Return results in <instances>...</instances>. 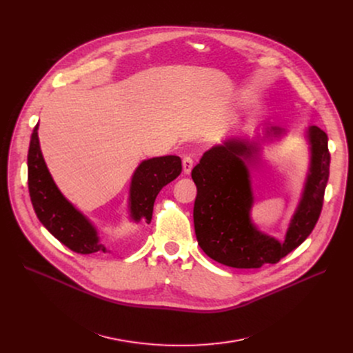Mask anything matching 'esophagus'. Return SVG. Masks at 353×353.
<instances>
[{"label":"esophagus","mask_w":353,"mask_h":353,"mask_svg":"<svg viewBox=\"0 0 353 353\" xmlns=\"http://www.w3.org/2000/svg\"><path fill=\"white\" fill-rule=\"evenodd\" d=\"M192 166H194V161H192V158L185 157V158L183 159V172H184L185 174H190V173H191Z\"/></svg>","instance_id":"esophagus-1"}]
</instances>
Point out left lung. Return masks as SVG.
I'll list each match as a JSON object with an SVG mask.
<instances>
[{
	"instance_id": "8db88e82",
	"label": "left lung",
	"mask_w": 353,
	"mask_h": 353,
	"mask_svg": "<svg viewBox=\"0 0 353 353\" xmlns=\"http://www.w3.org/2000/svg\"><path fill=\"white\" fill-rule=\"evenodd\" d=\"M283 135V128L267 127L251 139L228 138L208 149L192 169L191 177L196 185L195 236L212 260L233 268L276 264L314 229L330 176L328 137L316 125L306 130L309 172L283 241L261 232L251 219L254 194L250 168L260 159L263 145L279 141Z\"/></svg>"
}]
</instances>
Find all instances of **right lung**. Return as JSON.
Wrapping results in <instances>:
<instances>
[{"label": "right lung", "mask_w": 353, "mask_h": 353, "mask_svg": "<svg viewBox=\"0 0 353 353\" xmlns=\"http://www.w3.org/2000/svg\"><path fill=\"white\" fill-rule=\"evenodd\" d=\"M36 124L28 152V185L33 210L41 225L64 245L79 254L110 253L96 226L64 196L50 174L39 142ZM181 173V159L174 155L142 161L135 169L128 192L130 219L150 223L159 191Z\"/></svg>", "instance_id": "right-lung-1"}]
</instances>
